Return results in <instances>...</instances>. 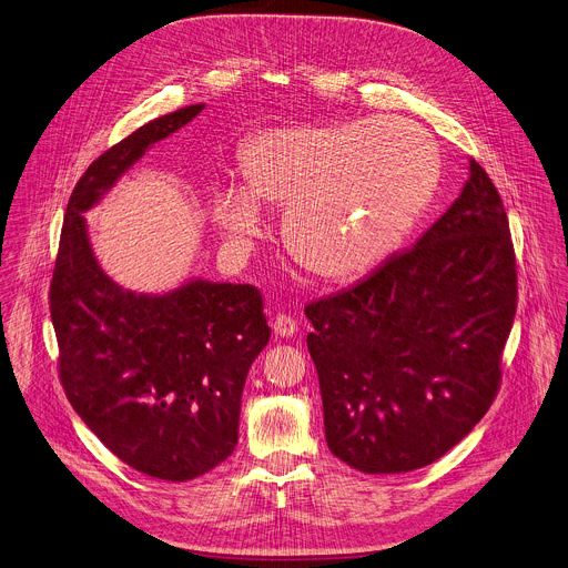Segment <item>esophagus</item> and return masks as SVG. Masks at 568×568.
I'll return each instance as SVG.
<instances>
[{
	"label": "esophagus",
	"mask_w": 568,
	"mask_h": 568,
	"mask_svg": "<svg viewBox=\"0 0 568 568\" xmlns=\"http://www.w3.org/2000/svg\"><path fill=\"white\" fill-rule=\"evenodd\" d=\"M273 331H275L277 337H291V335H295V331H297V320L291 317V315H286V313H280V315H275V320H273Z\"/></svg>",
	"instance_id": "34e87169"
}]
</instances>
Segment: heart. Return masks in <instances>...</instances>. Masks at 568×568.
<instances>
[{
	"label": "heart",
	"mask_w": 568,
	"mask_h": 568,
	"mask_svg": "<svg viewBox=\"0 0 568 568\" xmlns=\"http://www.w3.org/2000/svg\"><path fill=\"white\" fill-rule=\"evenodd\" d=\"M242 186L213 195V220L237 246L284 211L291 255L326 280H353L384 262L428 209L442 158L435 140L399 118L282 126L240 153Z\"/></svg>",
	"instance_id": "heart-1"
}]
</instances>
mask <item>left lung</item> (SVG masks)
Wrapping results in <instances>:
<instances>
[{
	"mask_svg": "<svg viewBox=\"0 0 568 568\" xmlns=\"http://www.w3.org/2000/svg\"><path fill=\"white\" fill-rule=\"evenodd\" d=\"M515 311L508 217L470 160L462 195L413 248L304 306L331 453L362 473L448 453L499 390Z\"/></svg>",
	"mask_w": 568,
	"mask_h": 568,
	"instance_id": "8db88e82",
	"label": "left lung"
}]
</instances>
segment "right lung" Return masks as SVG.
Returning a JSON list of instances; mask_svg holds the SVG:
<instances>
[{
  "label": "right lung",
  "instance_id": "obj_1",
  "mask_svg": "<svg viewBox=\"0 0 568 568\" xmlns=\"http://www.w3.org/2000/svg\"><path fill=\"white\" fill-rule=\"evenodd\" d=\"M202 109L144 124L87 169L49 291L71 406L124 464L171 481L200 477L233 453L244 382L271 337L264 300L251 284L202 280L155 297L129 293L100 268L82 213Z\"/></svg>",
  "mask_w": 568,
  "mask_h": 568
}]
</instances>
